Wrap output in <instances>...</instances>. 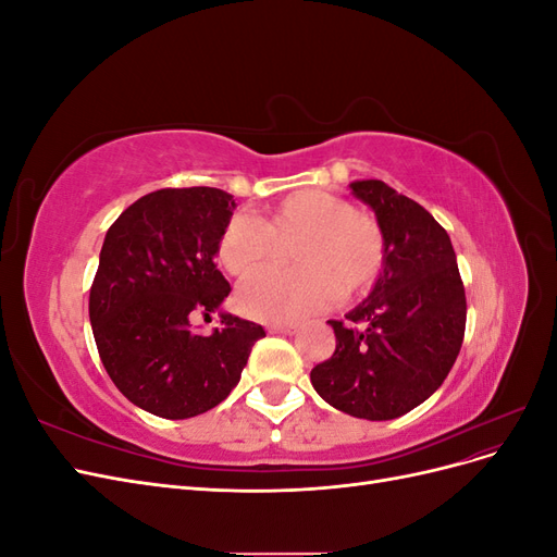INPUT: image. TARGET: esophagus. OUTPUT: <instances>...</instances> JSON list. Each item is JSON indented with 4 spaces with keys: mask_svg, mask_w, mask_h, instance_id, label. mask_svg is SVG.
<instances>
[{
    "mask_svg": "<svg viewBox=\"0 0 557 557\" xmlns=\"http://www.w3.org/2000/svg\"><path fill=\"white\" fill-rule=\"evenodd\" d=\"M269 332H272V334H295L297 325L295 323H274V325H269Z\"/></svg>",
    "mask_w": 557,
    "mask_h": 557,
    "instance_id": "1",
    "label": "esophagus"
}]
</instances>
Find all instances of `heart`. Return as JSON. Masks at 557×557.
I'll return each mask as SVG.
<instances>
[{
  "mask_svg": "<svg viewBox=\"0 0 557 557\" xmlns=\"http://www.w3.org/2000/svg\"><path fill=\"white\" fill-rule=\"evenodd\" d=\"M288 272H264L239 290V309L264 323H288L336 299L374 288L385 264V234L372 213L327 190H297L252 218H232L218 237V262L248 278L290 244Z\"/></svg>",
  "mask_w": 557,
  "mask_h": 557,
  "instance_id": "1",
  "label": "heart"
}]
</instances>
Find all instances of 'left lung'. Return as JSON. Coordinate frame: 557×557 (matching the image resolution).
Wrapping results in <instances>:
<instances>
[{"instance_id":"1","label":"left lung","mask_w":557,"mask_h":557,"mask_svg":"<svg viewBox=\"0 0 557 557\" xmlns=\"http://www.w3.org/2000/svg\"><path fill=\"white\" fill-rule=\"evenodd\" d=\"M385 234L383 272L346 320H330L332 358L311 369L315 393L334 409L393 420L423 404L458 358L467 297L446 230L418 201L383 181L350 183Z\"/></svg>"}]
</instances>
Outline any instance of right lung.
<instances>
[{"label":"right lung","instance_id":"add662e5","mask_svg":"<svg viewBox=\"0 0 557 557\" xmlns=\"http://www.w3.org/2000/svg\"><path fill=\"white\" fill-rule=\"evenodd\" d=\"M234 199L218 188H164L109 227L90 288V323L107 374L139 409L193 418L239 383L262 325L221 313L211 334L190 330L230 295L215 246Z\"/></svg>","mask_w":557,"mask_h":557}]
</instances>
